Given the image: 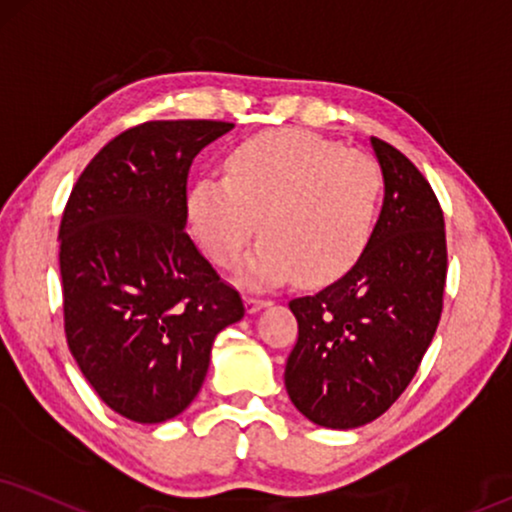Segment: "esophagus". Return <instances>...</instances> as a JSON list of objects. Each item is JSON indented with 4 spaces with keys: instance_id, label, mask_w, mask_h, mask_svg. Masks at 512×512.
<instances>
[{
    "instance_id": "34e87169",
    "label": "esophagus",
    "mask_w": 512,
    "mask_h": 512,
    "mask_svg": "<svg viewBox=\"0 0 512 512\" xmlns=\"http://www.w3.org/2000/svg\"><path fill=\"white\" fill-rule=\"evenodd\" d=\"M244 301H246V311H249V313H258L261 308L270 306L268 299H258V296H246Z\"/></svg>"
}]
</instances>
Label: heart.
Wrapping results in <instances>:
<instances>
[{"mask_svg":"<svg viewBox=\"0 0 512 512\" xmlns=\"http://www.w3.org/2000/svg\"><path fill=\"white\" fill-rule=\"evenodd\" d=\"M382 170L361 151L313 132L268 130L232 149L225 178H201L187 199L189 223L218 266L239 268L246 287L270 289L299 273L325 285L349 270L370 242Z\"/></svg>","mask_w":512,"mask_h":512,"instance_id":"obj_1","label":"heart"}]
</instances>
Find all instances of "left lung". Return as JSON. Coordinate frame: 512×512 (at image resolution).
<instances>
[{
    "label": "left lung",
    "mask_w": 512,
    "mask_h": 512,
    "mask_svg": "<svg viewBox=\"0 0 512 512\" xmlns=\"http://www.w3.org/2000/svg\"><path fill=\"white\" fill-rule=\"evenodd\" d=\"M384 199L349 273L289 301L299 339L285 365L292 403L313 425H368L403 394L432 344L446 285L444 213L399 149L370 137Z\"/></svg>",
    "instance_id": "left-lung-1"
}]
</instances>
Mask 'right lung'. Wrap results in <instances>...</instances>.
Returning <instances> with one entry per match:
<instances>
[{
  "instance_id": "obj_1",
  "label": "right lung",
  "mask_w": 512,
  "mask_h": 512,
  "mask_svg": "<svg viewBox=\"0 0 512 512\" xmlns=\"http://www.w3.org/2000/svg\"><path fill=\"white\" fill-rule=\"evenodd\" d=\"M235 125L151 121L82 170L61 218L63 323L75 363L111 410L156 425L180 415L213 339L244 318L187 227L194 156Z\"/></svg>"
}]
</instances>
